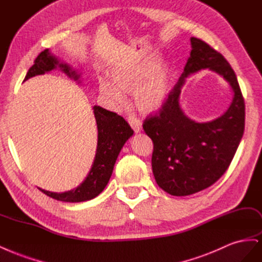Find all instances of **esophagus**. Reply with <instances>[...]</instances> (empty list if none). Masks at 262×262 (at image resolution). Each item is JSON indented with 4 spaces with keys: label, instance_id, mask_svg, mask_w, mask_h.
<instances>
[{
    "label": "esophagus",
    "instance_id": "1",
    "mask_svg": "<svg viewBox=\"0 0 262 262\" xmlns=\"http://www.w3.org/2000/svg\"><path fill=\"white\" fill-rule=\"evenodd\" d=\"M128 123L133 127L135 133H139L141 130V122H140V120L137 119V117L129 116L128 117Z\"/></svg>",
    "mask_w": 262,
    "mask_h": 262
}]
</instances>
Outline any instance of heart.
Returning a JSON list of instances; mask_svg holds the SVG:
<instances>
[{
  "mask_svg": "<svg viewBox=\"0 0 262 262\" xmlns=\"http://www.w3.org/2000/svg\"><path fill=\"white\" fill-rule=\"evenodd\" d=\"M154 58L130 60L117 64L110 72L113 83L100 79V91L112 106L125 104L124 92L134 91L135 104L139 111L150 113L161 107L171 90V65L161 62L154 66Z\"/></svg>",
  "mask_w": 262,
  "mask_h": 262,
  "instance_id": "1",
  "label": "heart"
}]
</instances>
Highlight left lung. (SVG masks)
Returning a JSON list of instances; mask_svg holds the SVG:
<instances>
[{"label":"left lung","mask_w":262,"mask_h":262,"mask_svg":"<svg viewBox=\"0 0 262 262\" xmlns=\"http://www.w3.org/2000/svg\"><path fill=\"white\" fill-rule=\"evenodd\" d=\"M190 46L184 72L162 108L143 123L154 141L151 162L156 182L172 196L192 195L220 179L232 162L245 128V103L231 65L200 39L191 37ZM201 69L221 75L230 85L233 98L220 118L199 123L184 114L179 98L186 78Z\"/></svg>","instance_id":"1"}]
</instances>
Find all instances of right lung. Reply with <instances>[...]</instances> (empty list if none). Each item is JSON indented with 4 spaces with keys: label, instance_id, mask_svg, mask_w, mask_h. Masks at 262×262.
<instances>
[{
    "label": "right lung",
    "instance_id": "add662e5",
    "mask_svg": "<svg viewBox=\"0 0 262 262\" xmlns=\"http://www.w3.org/2000/svg\"><path fill=\"white\" fill-rule=\"evenodd\" d=\"M60 69L74 80H79L80 74L73 67L54 55L49 49L42 51L35 60L27 75L26 81L37 75ZM95 119L98 129V142L94 163L83 182L74 189L64 192H52L39 188L42 192L53 199L64 202H81L96 198L102 192L112 175L114 164L123 146L134 134L128 123L114 112L95 105Z\"/></svg>",
    "mask_w": 262,
    "mask_h": 262
}]
</instances>
